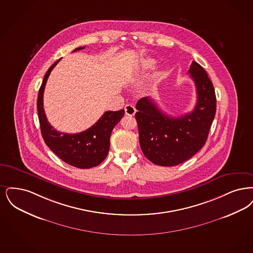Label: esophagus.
<instances>
[{
    "label": "esophagus",
    "instance_id": "34e87169",
    "mask_svg": "<svg viewBox=\"0 0 253 253\" xmlns=\"http://www.w3.org/2000/svg\"><path fill=\"white\" fill-rule=\"evenodd\" d=\"M125 111H126V114L128 115V116H134L135 113H136V109L134 108V106L132 105H126L125 107Z\"/></svg>",
    "mask_w": 253,
    "mask_h": 253
}]
</instances>
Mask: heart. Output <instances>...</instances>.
<instances>
[{
    "label": "heart",
    "instance_id": "heart-1",
    "mask_svg": "<svg viewBox=\"0 0 253 253\" xmlns=\"http://www.w3.org/2000/svg\"><path fill=\"white\" fill-rule=\"evenodd\" d=\"M155 63H156V61L154 59L146 58L143 61V69H150V68L154 67ZM159 75H161V74H159Z\"/></svg>",
    "mask_w": 253,
    "mask_h": 253
}]
</instances>
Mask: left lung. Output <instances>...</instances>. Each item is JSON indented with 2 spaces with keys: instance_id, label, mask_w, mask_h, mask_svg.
Segmentation results:
<instances>
[{
  "instance_id": "8db88e82",
  "label": "left lung",
  "mask_w": 253,
  "mask_h": 253,
  "mask_svg": "<svg viewBox=\"0 0 253 253\" xmlns=\"http://www.w3.org/2000/svg\"><path fill=\"white\" fill-rule=\"evenodd\" d=\"M197 88V104L190 113L171 117L149 97L136 104L140 145L153 164L174 166L198 152L206 143L216 110V97L206 71L193 61L189 72Z\"/></svg>"
}]
</instances>
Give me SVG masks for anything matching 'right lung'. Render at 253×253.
I'll return each instance as SVG.
<instances>
[{"label":"right lung","mask_w":253,"mask_h":253,"mask_svg":"<svg viewBox=\"0 0 253 253\" xmlns=\"http://www.w3.org/2000/svg\"><path fill=\"white\" fill-rule=\"evenodd\" d=\"M84 48L85 46L79 47L74 52ZM59 60L49 68L39 91L37 107L42 135L47 146L63 162L77 168L88 169L100 165L108 156L111 131L123 118L125 110L106 111L92 126L80 133L68 134L55 130L47 121L44 112L43 91L48 77Z\"/></svg>","instance_id":"add662e5"}]
</instances>
